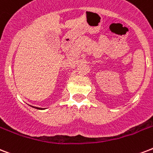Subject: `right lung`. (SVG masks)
I'll return each instance as SVG.
<instances>
[{"label":"right lung","mask_w":153,"mask_h":153,"mask_svg":"<svg viewBox=\"0 0 153 153\" xmlns=\"http://www.w3.org/2000/svg\"><path fill=\"white\" fill-rule=\"evenodd\" d=\"M32 107H33V106H32ZM33 108H36V109H39V110H40V109H41V110H42V108H36V107H33Z\"/></svg>","instance_id":"right-lung-1"}]
</instances>
